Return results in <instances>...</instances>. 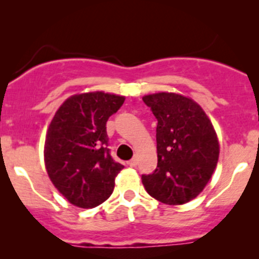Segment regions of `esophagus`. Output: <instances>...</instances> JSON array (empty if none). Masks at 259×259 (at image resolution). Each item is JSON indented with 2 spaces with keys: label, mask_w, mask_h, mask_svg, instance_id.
<instances>
[{
  "label": "esophagus",
  "mask_w": 259,
  "mask_h": 259,
  "mask_svg": "<svg viewBox=\"0 0 259 259\" xmlns=\"http://www.w3.org/2000/svg\"><path fill=\"white\" fill-rule=\"evenodd\" d=\"M138 161H139L138 160V156H134V157H133L129 162H127V163H129L130 167H135L136 164H138Z\"/></svg>",
  "instance_id": "esophagus-1"
}]
</instances>
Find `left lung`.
Wrapping results in <instances>:
<instances>
[{"label":"left lung","mask_w":259,"mask_h":259,"mask_svg":"<svg viewBox=\"0 0 259 259\" xmlns=\"http://www.w3.org/2000/svg\"><path fill=\"white\" fill-rule=\"evenodd\" d=\"M143 101L157 119V167L141 176L145 189L164 204L188 203L208 184L217 167V133L193 99L161 92Z\"/></svg>","instance_id":"left-lung-1"}]
</instances>
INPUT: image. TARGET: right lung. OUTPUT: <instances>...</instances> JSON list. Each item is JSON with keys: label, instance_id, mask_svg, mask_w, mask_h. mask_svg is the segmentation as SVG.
<instances>
[{"label": "right lung", "instance_id": "obj_1", "mask_svg": "<svg viewBox=\"0 0 259 259\" xmlns=\"http://www.w3.org/2000/svg\"><path fill=\"white\" fill-rule=\"evenodd\" d=\"M124 99L104 92L72 96L49 125L44 147L47 172L56 189L78 208L106 201L124 168L110 156L106 127Z\"/></svg>", "mask_w": 259, "mask_h": 259}]
</instances>
